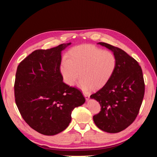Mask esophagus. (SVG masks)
Listing matches in <instances>:
<instances>
[{
  "label": "esophagus",
  "instance_id": "esophagus-1",
  "mask_svg": "<svg viewBox=\"0 0 157 157\" xmlns=\"http://www.w3.org/2000/svg\"><path fill=\"white\" fill-rule=\"evenodd\" d=\"M83 95H84V96L85 97V99H86L87 101H88V100H89V98H90V96H89V95L87 94H86V93H83Z\"/></svg>",
  "mask_w": 157,
  "mask_h": 157
}]
</instances>
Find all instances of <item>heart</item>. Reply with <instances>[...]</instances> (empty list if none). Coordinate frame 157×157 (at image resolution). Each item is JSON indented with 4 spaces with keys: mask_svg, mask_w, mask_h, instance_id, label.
I'll return each mask as SVG.
<instances>
[{
    "mask_svg": "<svg viewBox=\"0 0 157 157\" xmlns=\"http://www.w3.org/2000/svg\"><path fill=\"white\" fill-rule=\"evenodd\" d=\"M116 67L117 59L113 52L92 44H82L69 51L65 61L60 65V72L69 86H74L79 78H81L78 87L87 92L105 86Z\"/></svg>",
    "mask_w": 157,
    "mask_h": 157,
    "instance_id": "obj_1",
    "label": "heart"
}]
</instances>
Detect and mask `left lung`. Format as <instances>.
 Wrapping results in <instances>:
<instances>
[{"label": "left lung", "mask_w": 157, "mask_h": 157, "mask_svg": "<svg viewBox=\"0 0 157 157\" xmlns=\"http://www.w3.org/2000/svg\"><path fill=\"white\" fill-rule=\"evenodd\" d=\"M98 44L113 52L117 67L109 82L90 96L101 106V111L93 119L100 130L118 133L129 126L138 115L145 93L143 73L137 61L124 50L105 42Z\"/></svg>", "instance_id": "8db88e82"}]
</instances>
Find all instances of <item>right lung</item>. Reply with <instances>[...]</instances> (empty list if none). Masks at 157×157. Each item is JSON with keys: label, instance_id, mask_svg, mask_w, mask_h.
<instances>
[{"label": "right lung", "instance_id": "right-lung-1", "mask_svg": "<svg viewBox=\"0 0 157 157\" xmlns=\"http://www.w3.org/2000/svg\"><path fill=\"white\" fill-rule=\"evenodd\" d=\"M71 42L48 50H36L17 66L14 84L16 105L33 130L54 136L65 130L73 109L85 98L77 88L63 82L61 52Z\"/></svg>", "mask_w": 157, "mask_h": 157}]
</instances>
